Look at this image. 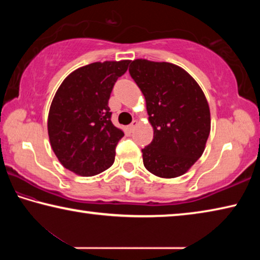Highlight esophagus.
<instances>
[{
    "label": "esophagus",
    "mask_w": 260,
    "mask_h": 260,
    "mask_svg": "<svg viewBox=\"0 0 260 260\" xmlns=\"http://www.w3.org/2000/svg\"><path fill=\"white\" fill-rule=\"evenodd\" d=\"M136 126H138V120H134V121L132 122V124L128 126V129H129L131 132H133V131L136 128Z\"/></svg>",
    "instance_id": "34e87169"
}]
</instances>
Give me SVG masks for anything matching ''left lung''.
<instances>
[{
    "label": "left lung",
    "mask_w": 260,
    "mask_h": 260,
    "mask_svg": "<svg viewBox=\"0 0 260 260\" xmlns=\"http://www.w3.org/2000/svg\"><path fill=\"white\" fill-rule=\"evenodd\" d=\"M129 74L146 99L151 143L142 149L144 167L159 178L187 172L204 152L211 129L205 95L190 74L166 61L135 59Z\"/></svg>",
    "instance_id": "8db88e82"
}]
</instances>
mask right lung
Returning <instances> with one entry per match:
<instances>
[{
    "label": "right lung",
    "mask_w": 260,
    "mask_h": 260,
    "mask_svg": "<svg viewBox=\"0 0 260 260\" xmlns=\"http://www.w3.org/2000/svg\"><path fill=\"white\" fill-rule=\"evenodd\" d=\"M131 60L96 61L64 79L52 100L48 135L65 169L93 177L113 164L116 147L124 136L111 121L108 107L114 82Z\"/></svg>",
    "instance_id": "1"
}]
</instances>
